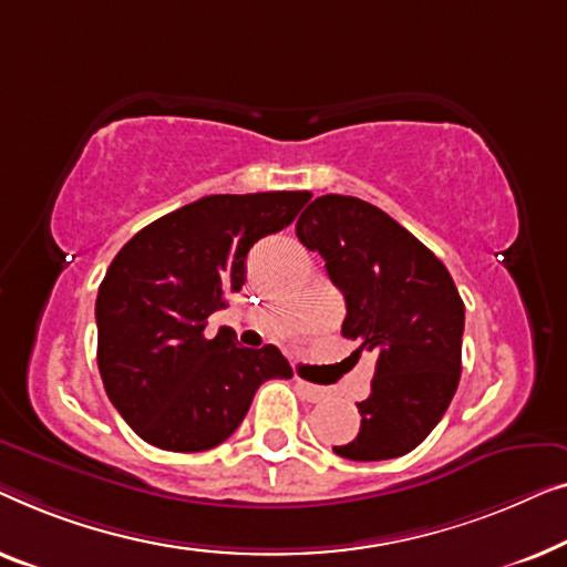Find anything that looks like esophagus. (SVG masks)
I'll return each mask as SVG.
<instances>
[{"mask_svg":"<svg viewBox=\"0 0 567 567\" xmlns=\"http://www.w3.org/2000/svg\"><path fill=\"white\" fill-rule=\"evenodd\" d=\"M295 385H298L302 398H306V401H310V403H318V401H323V398H326L323 388L313 385V382H306L302 378H295Z\"/></svg>","mask_w":567,"mask_h":567,"instance_id":"1","label":"esophagus"}]
</instances>
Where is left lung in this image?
<instances>
[{
  "label": "left lung",
  "mask_w": 567,
  "mask_h": 567,
  "mask_svg": "<svg viewBox=\"0 0 567 567\" xmlns=\"http://www.w3.org/2000/svg\"><path fill=\"white\" fill-rule=\"evenodd\" d=\"M344 292L341 333L374 354L360 434L333 446L347 460H393L432 434L462 372V302L446 267L380 207L349 195L316 197L295 226Z\"/></svg>",
  "instance_id": "left-lung-1"
}]
</instances>
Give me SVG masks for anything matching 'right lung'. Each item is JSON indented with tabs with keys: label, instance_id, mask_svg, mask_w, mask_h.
I'll return each instance as SVG.
<instances>
[{
	"label": "right lung",
	"instance_id": "obj_1",
	"mask_svg": "<svg viewBox=\"0 0 567 567\" xmlns=\"http://www.w3.org/2000/svg\"><path fill=\"white\" fill-rule=\"evenodd\" d=\"M310 193L207 195L138 230L100 285L97 364L110 403L143 442L205 452L241 424L261 382L292 378L282 352L205 337L246 280V254L290 226Z\"/></svg>",
	"mask_w": 567,
	"mask_h": 567
}]
</instances>
